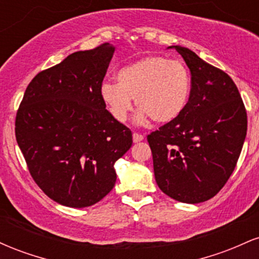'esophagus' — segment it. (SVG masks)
<instances>
[{
	"label": "esophagus",
	"mask_w": 259,
	"mask_h": 259,
	"mask_svg": "<svg viewBox=\"0 0 259 259\" xmlns=\"http://www.w3.org/2000/svg\"><path fill=\"white\" fill-rule=\"evenodd\" d=\"M142 140H144V136H142L141 134H138V133L133 134V141L135 142V144H138V142L142 141Z\"/></svg>",
	"instance_id": "obj_1"
}]
</instances>
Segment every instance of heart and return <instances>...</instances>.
Returning a JSON list of instances; mask_svg holds the SVG:
<instances>
[{"label": "heart", "instance_id": "obj_1", "mask_svg": "<svg viewBox=\"0 0 259 259\" xmlns=\"http://www.w3.org/2000/svg\"><path fill=\"white\" fill-rule=\"evenodd\" d=\"M117 82L101 85L100 96L112 118L118 123L127 119L133 100L140 108L138 125L152 119L168 124L184 112L191 92V75L183 62L163 56H147L124 65L115 74Z\"/></svg>", "mask_w": 259, "mask_h": 259}]
</instances>
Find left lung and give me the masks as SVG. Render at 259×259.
I'll return each mask as SVG.
<instances>
[{"label":"left lung","instance_id":"1","mask_svg":"<svg viewBox=\"0 0 259 259\" xmlns=\"http://www.w3.org/2000/svg\"><path fill=\"white\" fill-rule=\"evenodd\" d=\"M175 49L191 73L189 102L177 119L147 136L157 185L183 203H201L221 191L236 167L247 114L235 82L191 50Z\"/></svg>","mask_w":259,"mask_h":259}]
</instances>
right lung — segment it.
Returning a JSON list of instances; mask_svg holds the SVG:
<instances>
[{
    "label": "right lung",
    "mask_w": 259,
    "mask_h": 259,
    "mask_svg": "<svg viewBox=\"0 0 259 259\" xmlns=\"http://www.w3.org/2000/svg\"><path fill=\"white\" fill-rule=\"evenodd\" d=\"M115 47L78 51L38 73L16 118V139L32 179L62 206L84 208L114 187V163L133 144L100 96Z\"/></svg>",
    "instance_id": "1"
}]
</instances>
